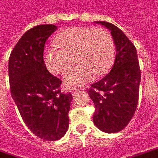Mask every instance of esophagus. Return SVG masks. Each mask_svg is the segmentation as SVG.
Here are the masks:
<instances>
[{
    "label": "esophagus",
    "instance_id": "obj_1",
    "mask_svg": "<svg viewBox=\"0 0 158 158\" xmlns=\"http://www.w3.org/2000/svg\"><path fill=\"white\" fill-rule=\"evenodd\" d=\"M79 92H80V89H78V88H73V89H72V94H73V95L77 94V93H79Z\"/></svg>",
    "mask_w": 158,
    "mask_h": 158
}]
</instances>
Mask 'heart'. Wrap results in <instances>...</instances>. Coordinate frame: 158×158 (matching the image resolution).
Wrapping results in <instances>:
<instances>
[{
    "label": "heart",
    "instance_id": "obj_1",
    "mask_svg": "<svg viewBox=\"0 0 158 158\" xmlns=\"http://www.w3.org/2000/svg\"><path fill=\"white\" fill-rule=\"evenodd\" d=\"M60 49L52 47L44 53L47 69L51 73L62 75L71 68L73 60L79 65L64 77L66 87L87 83L94 76L106 74L114 59L112 37L103 29L76 27L66 28L55 38Z\"/></svg>",
    "mask_w": 158,
    "mask_h": 158
}]
</instances>
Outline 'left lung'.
Masks as SVG:
<instances>
[{
    "instance_id": "1",
    "label": "left lung",
    "mask_w": 158,
    "mask_h": 158,
    "mask_svg": "<svg viewBox=\"0 0 158 158\" xmlns=\"http://www.w3.org/2000/svg\"><path fill=\"white\" fill-rule=\"evenodd\" d=\"M95 23L110 31L116 55L109 73L88 90L95 106L93 123L103 132L116 133L129 124L137 107L140 83L137 52L118 27L107 22Z\"/></svg>"
}]
</instances>
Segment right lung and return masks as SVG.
Wrapping results in <instances>:
<instances>
[{
	"mask_svg": "<svg viewBox=\"0 0 158 158\" xmlns=\"http://www.w3.org/2000/svg\"><path fill=\"white\" fill-rule=\"evenodd\" d=\"M57 29L39 25L21 37L12 49L8 74L12 98L33 134L49 141L63 137L69 127L71 93H61V81L50 74L44 61L46 40Z\"/></svg>",
	"mask_w": 158,
	"mask_h": 158,
	"instance_id": "obj_1",
	"label": "right lung"
}]
</instances>
